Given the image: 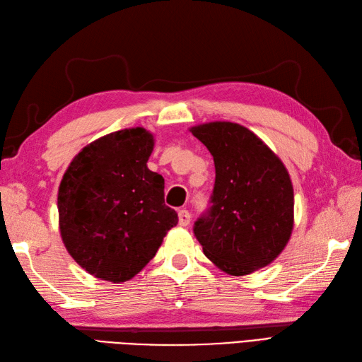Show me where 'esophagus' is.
<instances>
[{"label":"esophagus","instance_id":"esophagus-1","mask_svg":"<svg viewBox=\"0 0 362 362\" xmlns=\"http://www.w3.org/2000/svg\"><path fill=\"white\" fill-rule=\"evenodd\" d=\"M178 223L181 227H187L190 223V213L187 210H180L178 211Z\"/></svg>","mask_w":362,"mask_h":362}]
</instances>
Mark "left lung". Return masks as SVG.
Listing matches in <instances>:
<instances>
[{
  "label": "left lung",
  "instance_id": "1",
  "mask_svg": "<svg viewBox=\"0 0 362 362\" xmlns=\"http://www.w3.org/2000/svg\"><path fill=\"white\" fill-rule=\"evenodd\" d=\"M213 155L216 180L194 236L214 265L247 276L274 262L294 228V187L286 165L245 126L209 122L189 129Z\"/></svg>",
  "mask_w": 362,
  "mask_h": 362
}]
</instances>
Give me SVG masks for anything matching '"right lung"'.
Returning a JSON list of instances; mask_svg holds the SVG:
<instances>
[{
    "instance_id": "add662e5",
    "label": "right lung",
    "mask_w": 362,
    "mask_h": 362,
    "mask_svg": "<svg viewBox=\"0 0 362 362\" xmlns=\"http://www.w3.org/2000/svg\"><path fill=\"white\" fill-rule=\"evenodd\" d=\"M155 139L136 126L86 144L57 190L68 254L95 279L123 283L157 254L178 214L164 204V178L148 168Z\"/></svg>"
}]
</instances>
